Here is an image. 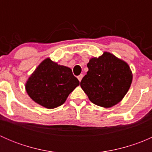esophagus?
Listing matches in <instances>:
<instances>
[{"label": "esophagus", "mask_w": 152, "mask_h": 152, "mask_svg": "<svg viewBox=\"0 0 152 152\" xmlns=\"http://www.w3.org/2000/svg\"><path fill=\"white\" fill-rule=\"evenodd\" d=\"M77 78H78V79H79V82H81V81H82V78H83V75H82V74L79 75V76H77Z\"/></svg>", "instance_id": "1"}]
</instances>
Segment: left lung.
<instances>
[{"mask_svg":"<svg viewBox=\"0 0 152 152\" xmlns=\"http://www.w3.org/2000/svg\"><path fill=\"white\" fill-rule=\"evenodd\" d=\"M87 67L80 86L92 103L110 108L122 101L133 76L125 61L104 51L99 57L90 58Z\"/></svg>","mask_w":152,"mask_h":152,"instance_id":"left-lung-1","label":"left lung"}]
</instances>
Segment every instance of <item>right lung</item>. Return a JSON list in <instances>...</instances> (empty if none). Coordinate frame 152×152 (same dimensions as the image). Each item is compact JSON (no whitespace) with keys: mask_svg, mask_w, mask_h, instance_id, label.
<instances>
[{"mask_svg":"<svg viewBox=\"0 0 152 152\" xmlns=\"http://www.w3.org/2000/svg\"><path fill=\"white\" fill-rule=\"evenodd\" d=\"M79 85V80L70 67L46 58L31 74L25 87L34 102L47 109H53L63 104Z\"/></svg>","mask_w":152,"mask_h":152,"instance_id":"add662e5","label":"right lung"}]
</instances>
